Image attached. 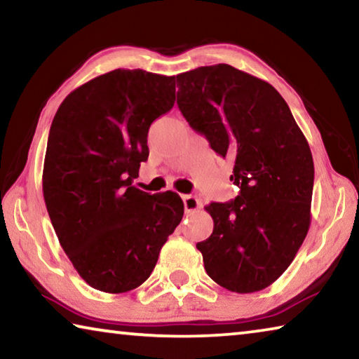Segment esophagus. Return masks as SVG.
I'll return each instance as SVG.
<instances>
[{
    "label": "esophagus",
    "mask_w": 359,
    "mask_h": 359,
    "mask_svg": "<svg viewBox=\"0 0 359 359\" xmlns=\"http://www.w3.org/2000/svg\"><path fill=\"white\" fill-rule=\"evenodd\" d=\"M184 199V205H185V212H194L201 208V203H199V199L196 196H193V194H184L182 196Z\"/></svg>",
    "instance_id": "esophagus-1"
}]
</instances>
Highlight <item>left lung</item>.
<instances>
[{
	"label": "left lung",
	"mask_w": 359,
	"mask_h": 359,
	"mask_svg": "<svg viewBox=\"0 0 359 359\" xmlns=\"http://www.w3.org/2000/svg\"><path fill=\"white\" fill-rule=\"evenodd\" d=\"M177 104L212 150L233 158L231 203L205 205L214 231L198 242L205 272L234 293L280 277L311 226L313 160L306 136L271 83L229 65L177 76Z\"/></svg>",
	"instance_id": "left-lung-1"
}]
</instances>
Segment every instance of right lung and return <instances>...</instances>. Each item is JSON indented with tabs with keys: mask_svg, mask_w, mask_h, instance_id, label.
Instances as JSON below:
<instances>
[{
	"mask_svg": "<svg viewBox=\"0 0 359 359\" xmlns=\"http://www.w3.org/2000/svg\"><path fill=\"white\" fill-rule=\"evenodd\" d=\"M174 79L114 69L71 92L52 121L46 208L79 276L104 293L147 280L184 217L177 193L149 194L133 185L149 156L151 121L174 106Z\"/></svg>",
	"mask_w": 359,
	"mask_h": 359,
	"instance_id": "add662e5",
	"label": "right lung"
}]
</instances>
